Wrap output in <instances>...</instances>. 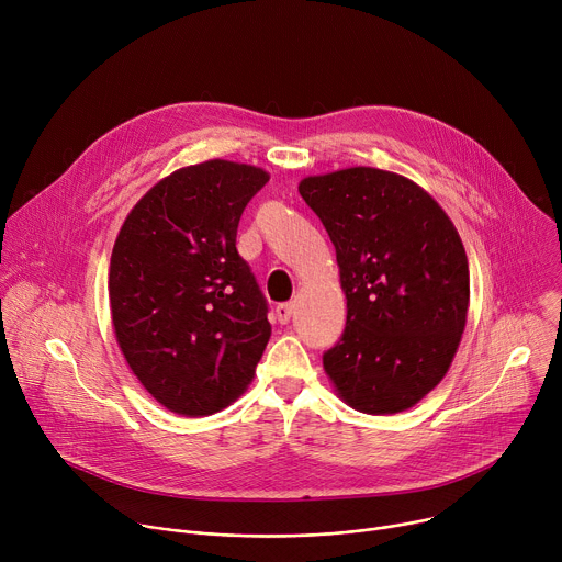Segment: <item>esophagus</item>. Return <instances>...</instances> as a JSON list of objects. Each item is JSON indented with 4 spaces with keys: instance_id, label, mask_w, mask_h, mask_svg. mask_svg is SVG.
I'll use <instances>...</instances> for the list:
<instances>
[{
    "instance_id": "1",
    "label": "esophagus",
    "mask_w": 562,
    "mask_h": 562,
    "mask_svg": "<svg viewBox=\"0 0 562 562\" xmlns=\"http://www.w3.org/2000/svg\"><path fill=\"white\" fill-rule=\"evenodd\" d=\"M291 313H293V306L289 304V302H282V304H278L276 306V317H278V323L280 325H286L289 319H291Z\"/></svg>"
}]
</instances>
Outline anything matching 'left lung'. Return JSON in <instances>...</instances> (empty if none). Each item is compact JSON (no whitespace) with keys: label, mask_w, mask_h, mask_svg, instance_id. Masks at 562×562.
I'll return each instance as SVG.
<instances>
[{"label":"left lung","mask_w":562,"mask_h":562,"mask_svg":"<svg viewBox=\"0 0 562 562\" xmlns=\"http://www.w3.org/2000/svg\"><path fill=\"white\" fill-rule=\"evenodd\" d=\"M347 295V327L323 364L364 414L414 407L447 373L467 323L469 265L438 202L412 180L356 167L304 178Z\"/></svg>","instance_id":"obj_1"}]
</instances>
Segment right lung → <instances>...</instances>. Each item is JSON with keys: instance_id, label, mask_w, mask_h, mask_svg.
Masks as SVG:
<instances>
[{"instance_id": "add662e5", "label": "right lung", "mask_w": 562, "mask_h": 562, "mask_svg": "<svg viewBox=\"0 0 562 562\" xmlns=\"http://www.w3.org/2000/svg\"><path fill=\"white\" fill-rule=\"evenodd\" d=\"M269 182L211 159L157 182L115 239L109 297L120 349L167 409L211 416L243 393L271 338L269 302L235 237Z\"/></svg>"}]
</instances>
